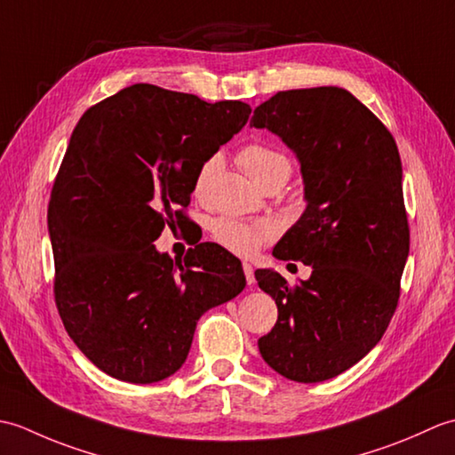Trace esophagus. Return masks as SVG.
I'll list each match as a JSON object with an SVG mask.
<instances>
[{"label": "esophagus", "mask_w": 455, "mask_h": 455, "mask_svg": "<svg viewBox=\"0 0 455 455\" xmlns=\"http://www.w3.org/2000/svg\"><path fill=\"white\" fill-rule=\"evenodd\" d=\"M243 267H244L246 283H248V285H254V282H256V277H254V267H252V264H248V262H244V264H243Z\"/></svg>", "instance_id": "obj_1"}]
</instances>
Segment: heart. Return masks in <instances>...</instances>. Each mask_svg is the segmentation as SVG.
I'll use <instances>...</instances> for the list:
<instances>
[{"label": "heart", "mask_w": 455, "mask_h": 455, "mask_svg": "<svg viewBox=\"0 0 455 455\" xmlns=\"http://www.w3.org/2000/svg\"><path fill=\"white\" fill-rule=\"evenodd\" d=\"M238 160L248 176L256 180L262 188L274 180L287 181L293 172V164L289 156L262 142H250L240 148ZM215 168V156L201 164L196 173V181H193V193L196 196L205 193ZM211 235L215 238V243L228 250V252L236 256H252L259 246L266 244L274 236V227L267 220H238L230 217H219L211 222Z\"/></svg>", "instance_id": "b5f03b06"}]
</instances>
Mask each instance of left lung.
Listing matches in <instances>:
<instances>
[{"label": "left lung", "instance_id": "obj_1", "mask_svg": "<svg viewBox=\"0 0 455 455\" xmlns=\"http://www.w3.org/2000/svg\"><path fill=\"white\" fill-rule=\"evenodd\" d=\"M250 127L277 134L301 162L307 209L274 256L313 267L295 285L256 269L277 305L259 354L291 381L332 379L381 340L399 303L411 233L397 144L334 85L277 92L254 109Z\"/></svg>", "mask_w": 455, "mask_h": 455}]
</instances>
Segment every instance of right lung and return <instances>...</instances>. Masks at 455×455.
Here are the masks:
<instances>
[{"instance_id":"add662e5","label":"right lung","mask_w":455,"mask_h":455,"mask_svg":"<svg viewBox=\"0 0 455 455\" xmlns=\"http://www.w3.org/2000/svg\"><path fill=\"white\" fill-rule=\"evenodd\" d=\"M250 111L134 84L76 124L48 203L54 301L74 344L115 379L176 373L201 315L244 289L225 248L201 243L172 259L152 243L180 220L199 166Z\"/></svg>"}]
</instances>
